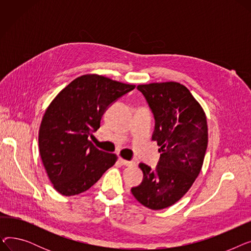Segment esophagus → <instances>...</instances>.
<instances>
[{
  "mask_svg": "<svg viewBox=\"0 0 251 251\" xmlns=\"http://www.w3.org/2000/svg\"><path fill=\"white\" fill-rule=\"evenodd\" d=\"M119 162H120L122 165H124V166H126V167L135 165V163H134V162H132V161H126V160L122 159V157H120V159H119Z\"/></svg>",
  "mask_w": 251,
  "mask_h": 251,
  "instance_id": "1",
  "label": "esophagus"
}]
</instances>
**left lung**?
I'll return each mask as SVG.
<instances>
[{
	"label": "left lung",
	"mask_w": 251,
	"mask_h": 251,
	"mask_svg": "<svg viewBox=\"0 0 251 251\" xmlns=\"http://www.w3.org/2000/svg\"><path fill=\"white\" fill-rule=\"evenodd\" d=\"M151 109L160 161L152 170L140 163L143 180L131 188L135 199L151 209H163L180 201L199 176L207 148L206 116L189 89L178 82L140 84Z\"/></svg>",
	"instance_id": "1"
}]
</instances>
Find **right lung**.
<instances>
[{
  "instance_id": "1",
  "label": "right lung",
  "mask_w": 251,
  "mask_h": 251,
  "mask_svg": "<svg viewBox=\"0 0 251 251\" xmlns=\"http://www.w3.org/2000/svg\"><path fill=\"white\" fill-rule=\"evenodd\" d=\"M135 88L98 74L77 77L51 100L39 127L38 146L54 188L65 196L96 184L118 159L89 140L103 113L117 99Z\"/></svg>"
}]
</instances>
